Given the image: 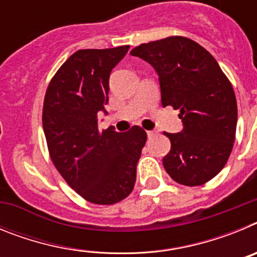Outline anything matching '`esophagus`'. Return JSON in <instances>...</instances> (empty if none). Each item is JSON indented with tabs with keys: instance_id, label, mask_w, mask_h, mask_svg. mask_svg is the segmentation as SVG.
Returning a JSON list of instances; mask_svg holds the SVG:
<instances>
[{
	"instance_id": "1",
	"label": "esophagus",
	"mask_w": 257,
	"mask_h": 257,
	"mask_svg": "<svg viewBox=\"0 0 257 257\" xmlns=\"http://www.w3.org/2000/svg\"><path fill=\"white\" fill-rule=\"evenodd\" d=\"M147 135H148V138L151 139V138H153V136L156 135V131H147Z\"/></svg>"
}]
</instances>
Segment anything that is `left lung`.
<instances>
[{
    "instance_id": "left-lung-1",
    "label": "left lung",
    "mask_w": 257,
    "mask_h": 257,
    "mask_svg": "<svg viewBox=\"0 0 257 257\" xmlns=\"http://www.w3.org/2000/svg\"><path fill=\"white\" fill-rule=\"evenodd\" d=\"M158 74L162 106L179 109L183 130L166 133L171 149L163 157L176 183L197 187L222 170L233 149L237 100L229 79L206 49L185 37L143 44L130 52Z\"/></svg>"
}]
</instances>
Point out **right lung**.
<instances>
[{
	"label": "right lung",
	"mask_w": 257,
	"mask_h": 257,
	"mask_svg": "<svg viewBox=\"0 0 257 257\" xmlns=\"http://www.w3.org/2000/svg\"><path fill=\"white\" fill-rule=\"evenodd\" d=\"M130 46L78 50L51 79L42 124L56 170L86 201L113 205L126 198L136 181V165L147 133L99 130L97 113L106 110L109 76Z\"/></svg>",
	"instance_id": "obj_1"
}]
</instances>
